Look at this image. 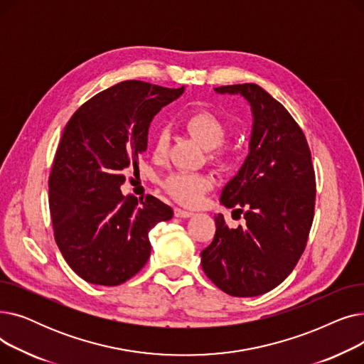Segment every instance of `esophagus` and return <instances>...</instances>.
Returning <instances> with one entry per match:
<instances>
[{"label": "esophagus", "instance_id": "34e87169", "mask_svg": "<svg viewBox=\"0 0 364 364\" xmlns=\"http://www.w3.org/2000/svg\"><path fill=\"white\" fill-rule=\"evenodd\" d=\"M174 215L177 218H187L190 215H193V213L190 211H186V209H181V208H174Z\"/></svg>", "mask_w": 364, "mask_h": 364}]
</instances>
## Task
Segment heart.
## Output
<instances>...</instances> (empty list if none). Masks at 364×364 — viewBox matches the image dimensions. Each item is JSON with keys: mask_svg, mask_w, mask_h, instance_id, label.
I'll return each mask as SVG.
<instances>
[{"mask_svg": "<svg viewBox=\"0 0 364 364\" xmlns=\"http://www.w3.org/2000/svg\"><path fill=\"white\" fill-rule=\"evenodd\" d=\"M186 131L205 149H217L227 137V127L215 113L209 110H196L184 118ZM169 144V131L159 128L153 137V153L162 158ZM214 159L224 162L223 151H217ZM165 192L177 202L192 206L196 205L202 195L213 187V178L202 172H171L162 181Z\"/></svg>", "mask_w": 364, "mask_h": 364, "instance_id": "heart-1", "label": "heart"}]
</instances>
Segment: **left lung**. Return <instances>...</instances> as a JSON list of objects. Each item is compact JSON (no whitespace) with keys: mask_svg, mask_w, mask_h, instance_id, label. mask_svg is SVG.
Masks as SVG:
<instances>
[{"mask_svg":"<svg viewBox=\"0 0 364 364\" xmlns=\"http://www.w3.org/2000/svg\"><path fill=\"white\" fill-rule=\"evenodd\" d=\"M240 94L254 124L250 153L225 184L221 203L243 215L245 225L228 228L215 217V236L200 252L205 274L232 296H258L288 277L301 258L314 218L316 176L302 129L257 84L215 88Z\"/></svg>","mask_w":364,"mask_h":364,"instance_id":"left-lung-1","label":"left lung"}]
</instances>
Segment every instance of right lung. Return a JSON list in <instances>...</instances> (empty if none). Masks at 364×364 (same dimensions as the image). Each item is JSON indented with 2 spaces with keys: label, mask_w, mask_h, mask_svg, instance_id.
I'll return each mask as SVG.
<instances>
[{
  "label": "right lung",
  "mask_w": 364,
  "mask_h": 364,
  "mask_svg": "<svg viewBox=\"0 0 364 364\" xmlns=\"http://www.w3.org/2000/svg\"><path fill=\"white\" fill-rule=\"evenodd\" d=\"M184 92L124 81L95 94L65 127L48 178L54 239L70 269L92 284L118 286L150 257L149 232L174 215L147 195L124 196L129 168L139 169L153 117Z\"/></svg>",
  "instance_id": "obj_1"
}]
</instances>
